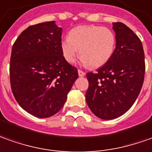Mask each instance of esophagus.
<instances>
[{"instance_id":"obj_1","label":"esophagus","mask_w":152,"mask_h":152,"mask_svg":"<svg viewBox=\"0 0 152 152\" xmlns=\"http://www.w3.org/2000/svg\"><path fill=\"white\" fill-rule=\"evenodd\" d=\"M78 75L80 77H82V76H84L86 75V73L84 72H82V71H80V70H78Z\"/></svg>"}]
</instances>
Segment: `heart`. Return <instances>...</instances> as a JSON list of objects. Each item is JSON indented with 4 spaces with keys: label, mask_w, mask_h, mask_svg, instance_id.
I'll use <instances>...</instances> for the list:
<instances>
[{
    "label": "heart",
    "mask_w": 152,
    "mask_h": 152,
    "mask_svg": "<svg viewBox=\"0 0 152 152\" xmlns=\"http://www.w3.org/2000/svg\"><path fill=\"white\" fill-rule=\"evenodd\" d=\"M115 45L116 37L111 29L87 25L72 29L67 38L61 41V48L67 62H74L80 52L83 65L98 68L111 60Z\"/></svg>",
    "instance_id": "1"
}]
</instances>
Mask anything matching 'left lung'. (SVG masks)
<instances>
[{"label":"left lung","instance_id":"1","mask_svg":"<svg viewBox=\"0 0 152 152\" xmlns=\"http://www.w3.org/2000/svg\"><path fill=\"white\" fill-rule=\"evenodd\" d=\"M116 45L111 59L96 73L86 74V103L94 115L112 120L125 114L141 91L145 76V55L141 40L121 22H115Z\"/></svg>","mask_w":152,"mask_h":152}]
</instances>
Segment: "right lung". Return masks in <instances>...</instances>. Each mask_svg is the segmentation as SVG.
I'll return each mask as SVG.
<instances>
[{"instance_id": "1", "label": "right lung", "mask_w": 152, "mask_h": 152, "mask_svg": "<svg viewBox=\"0 0 152 152\" xmlns=\"http://www.w3.org/2000/svg\"><path fill=\"white\" fill-rule=\"evenodd\" d=\"M61 27L55 21L31 26L12 46V93L25 111L39 118L56 114L78 78L77 69L64 58Z\"/></svg>"}]
</instances>
